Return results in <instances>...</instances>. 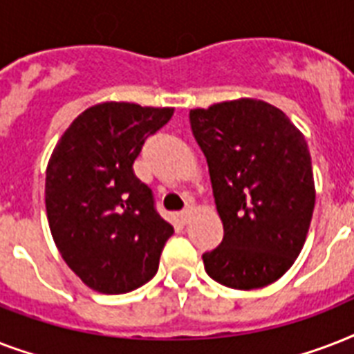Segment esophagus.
Listing matches in <instances>:
<instances>
[{
	"label": "esophagus",
	"instance_id": "esophagus-1",
	"mask_svg": "<svg viewBox=\"0 0 354 354\" xmlns=\"http://www.w3.org/2000/svg\"><path fill=\"white\" fill-rule=\"evenodd\" d=\"M191 215H193V211L189 209H183L182 213H180V221H182V224H187L189 221H191Z\"/></svg>",
	"mask_w": 354,
	"mask_h": 354
}]
</instances>
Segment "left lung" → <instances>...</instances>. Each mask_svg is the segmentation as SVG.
Wrapping results in <instances>:
<instances>
[{
  "label": "left lung",
  "mask_w": 354,
  "mask_h": 354,
  "mask_svg": "<svg viewBox=\"0 0 354 354\" xmlns=\"http://www.w3.org/2000/svg\"><path fill=\"white\" fill-rule=\"evenodd\" d=\"M209 167L221 246L202 255L209 277L235 290L272 285L307 239L316 189L305 136L285 112L235 99L189 113Z\"/></svg>",
  "instance_id": "left-lung-1"
}]
</instances>
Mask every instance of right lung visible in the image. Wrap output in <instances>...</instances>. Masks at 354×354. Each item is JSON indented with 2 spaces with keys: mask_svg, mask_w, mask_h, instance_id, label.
Listing matches in <instances>:
<instances>
[{
  "mask_svg": "<svg viewBox=\"0 0 354 354\" xmlns=\"http://www.w3.org/2000/svg\"><path fill=\"white\" fill-rule=\"evenodd\" d=\"M174 108L101 102L80 113L46 171L49 230L69 268L91 290L127 294L149 283L174 227L133 174L145 139Z\"/></svg>",
  "mask_w": 354,
  "mask_h": 354,
  "instance_id": "obj_1",
  "label": "right lung"
}]
</instances>
